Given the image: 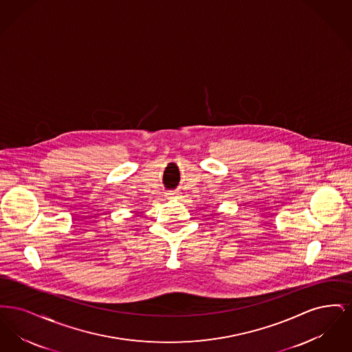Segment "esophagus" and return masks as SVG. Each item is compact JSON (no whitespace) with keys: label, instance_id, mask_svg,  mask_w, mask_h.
Wrapping results in <instances>:
<instances>
[{"label":"esophagus","instance_id":"1","mask_svg":"<svg viewBox=\"0 0 352 352\" xmlns=\"http://www.w3.org/2000/svg\"><path fill=\"white\" fill-rule=\"evenodd\" d=\"M165 197H166V199H175L178 197V194L174 192V191H170V192H166Z\"/></svg>","mask_w":352,"mask_h":352}]
</instances>
